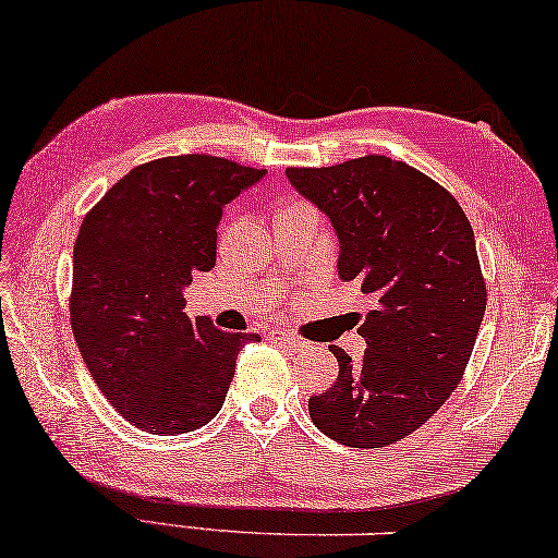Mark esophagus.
<instances>
[{
	"label": "esophagus",
	"mask_w": 558,
	"mask_h": 558,
	"mask_svg": "<svg viewBox=\"0 0 558 558\" xmlns=\"http://www.w3.org/2000/svg\"><path fill=\"white\" fill-rule=\"evenodd\" d=\"M269 339L277 341V344H284L289 349H294V351H304L308 347L306 339H302V337H299V333L287 331V329H271L269 331Z\"/></svg>",
	"instance_id": "34e87169"
}]
</instances>
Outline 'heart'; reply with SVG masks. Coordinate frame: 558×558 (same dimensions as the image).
Instances as JSON below:
<instances>
[{
	"label": "heart",
	"mask_w": 558,
	"mask_h": 558,
	"mask_svg": "<svg viewBox=\"0 0 558 558\" xmlns=\"http://www.w3.org/2000/svg\"><path fill=\"white\" fill-rule=\"evenodd\" d=\"M296 209H312V207H308V204H304V202H289V204H284V207H281V211H279V214L296 211Z\"/></svg>",
	"instance_id": "1"
}]
</instances>
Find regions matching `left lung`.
I'll return each mask as SVG.
<instances>
[{"instance_id":"1","label":"left lung","mask_w":558,"mask_h":558,"mask_svg":"<svg viewBox=\"0 0 558 558\" xmlns=\"http://www.w3.org/2000/svg\"><path fill=\"white\" fill-rule=\"evenodd\" d=\"M287 177L337 229L339 277L376 299L359 327L362 362L329 347L337 384L308 399V416L344 447H389L426 424L464 376L486 312L474 231L451 192L384 154Z\"/></svg>"}]
</instances>
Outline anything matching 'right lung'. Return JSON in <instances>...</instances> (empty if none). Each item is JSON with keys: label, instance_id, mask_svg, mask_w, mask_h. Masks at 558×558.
I'll return each instance as SVG.
<instances>
[{"label": "right lung", "instance_id": "add662e5", "mask_svg": "<svg viewBox=\"0 0 558 558\" xmlns=\"http://www.w3.org/2000/svg\"><path fill=\"white\" fill-rule=\"evenodd\" d=\"M264 169L211 154L134 167L94 204L74 242L70 319L94 384L142 432L209 424L236 356L259 333L190 319L184 287L217 264L221 209Z\"/></svg>", "mask_w": 558, "mask_h": 558}]
</instances>
